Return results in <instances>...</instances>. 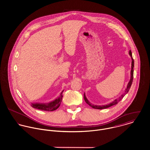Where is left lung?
<instances>
[{"instance_id": "obj_1", "label": "left lung", "mask_w": 150, "mask_h": 150, "mask_svg": "<svg viewBox=\"0 0 150 150\" xmlns=\"http://www.w3.org/2000/svg\"><path fill=\"white\" fill-rule=\"evenodd\" d=\"M129 56L131 57V60H132V62H131V76H130V79L129 82L128 83V84L127 86V88H126L125 90V92H124L123 94H122L120 97H119V98L115 99L114 101H112V102H111L110 103L107 104H105V105H95V104H93L91 103V102H90V101L87 99L86 96V94H85V92L84 93V100L85 102H86V103L88 104L89 105H90L91 107H92L93 108H95V109H99V110H102V109H104V108H108L113 105H115L117 103L119 102H120L122 99L127 94L128 92L129 91V89H130V87H131V86L132 84V81H133V76H134V60L132 58V53H131V50H129Z\"/></svg>"}]
</instances>
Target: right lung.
Masks as SVG:
<instances>
[{
	"instance_id": "obj_1",
	"label": "right lung",
	"mask_w": 150,
	"mask_h": 150,
	"mask_svg": "<svg viewBox=\"0 0 150 150\" xmlns=\"http://www.w3.org/2000/svg\"><path fill=\"white\" fill-rule=\"evenodd\" d=\"M63 91L64 90L62 91L58 98H57L55 100L51 102H50L48 103H31V105L34 108L40 110L42 111H54L59 108L61 104L63 97L62 94Z\"/></svg>"
}]
</instances>
